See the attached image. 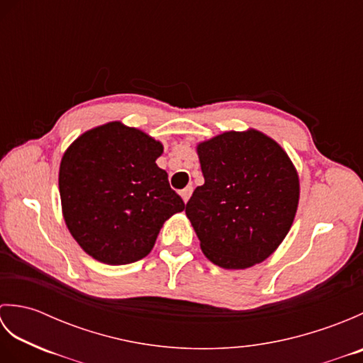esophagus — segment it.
<instances>
[{"instance_id":"34e87169","label":"esophagus","mask_w":363,"mask_h":363,"mask_svg":"<svg viewBox=\"0 0 363 363\" xmlns=\"http://www.w3.org/2000/svg\"><path fill=\"white\" fill-rule=\"evenodd\" d=\"M191 191H194V187H191V186H189V187H186L184 190H181V196H182L184 203H186V204H187V201H189L190 196H191Z\"/></svg>"}]
</instances>
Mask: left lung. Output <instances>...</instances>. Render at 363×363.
Returning a JSON list of instances; mask_svg holds the SVG:
<instances>
[{
    "mask_svg": "<svg viewBox=\"0 0 363 363\" xmlns=\"http://www.w3.org/2000/svg\"><path fill=\"white\" fill-rule=\"evenodd\" d=\"M204 184L186 213L204 256L243 269L264 262L289 234L299 201V177L279 143L248 129L196 146Z\"/></svg>",
    "mask_w": 363,
    "mask_h": 363,
    "instance_id": "obj_1",
    "label": "left lung"
}]
</instances>
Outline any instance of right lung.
Segmentation results:
<instances>
[{"label":"right lung","instance_id":"right-lung-1","mask_svg":"<svg viewBox=\"0 0 363 363\" xmlns=\"http://www.w3.org/2000/svg\"><path fill=\"white\" fill-rule=\"evenodd\" d=\"M164 146L120 121L87 130L60 160L65 225L89 256L107 265L148 256L160 228L186 209L156 159Z\"/></svg>","mask_w":363,"mask_h":363}]
</instances>
